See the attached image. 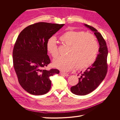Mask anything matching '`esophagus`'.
<instances>
[{
    "label": "esophagus",
    "mask_w": 120,
    "mask_h": 120,
    "mask_svg": "<svg viewBox=\"0 0 120 120\" xmlns=\"http://www.w3.org/2000/svg\"><path fill=\"white\" fill-rule=\"evenodd\" d=\"M60 75H61L64 76V77H68V74L64 73V72H60Z\"/></svg>",
    "instance_id": "1"
}]
</instances>
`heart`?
Here are the masks:
<instances>
[{
    "instance_id": "1",
    "label": "heart",
    "mask_w": 120,
    "mask_h": 120,
    "mask_svg": "<svg viewBox=\"0 0 120 120\" xmlns=\"http://www.w3.org/2000/svg\"><path fill=\"white\" fill-rule=\"evenodd\" d=\"M60 41L70 46L67 56H59L53 60V66L64 71H68L77 68H85L92 65L96 59L99 45L95 37L84 31L70 30L60 37ZM47 52L53 57L57 56V46L53 37L46 42Z\"/></svg>"
}]
</instances>
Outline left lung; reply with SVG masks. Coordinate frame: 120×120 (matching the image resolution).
Returning <instances> with one entry per match:
<instances>
[{"label":"left lung","instance_id":"1","mask_svg":"<svg viewBox=\"0 0 120 120\" xmlns=\"http://www.w3.org/2000/svg\"><path fill=\"white\" fill-rule=\"evenodd\" d=\"M85 25L94 32L100 48L99 53L95 62L84 72H80L78 83L71 87V93L79 96L88 95L95 90L104 80L108 71L107 60L108 51L106 41L96 28L86 24Z\"/></svg>","mask_w":120,"mask_h":120}]
</instances>
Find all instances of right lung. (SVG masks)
<instances>
[{"mask_svg": "<svg viewBox=\"0 0 120 120\" xmlns=\"http://www.w3.org/2000/svg\"><path fill=\"white\" fill-rule=\"evenodd\" d=\"M64 25L36 23L23 29L16 39L12 53L13 67L19 84L31 95L46 94L51 88L49 77L60 73L57 69H44L50 63L46 44Z\"/></svg>", "mask_w": 120, "mask_h": 120, "instance_id": "1", "label": "right lung"}]
</instances>
